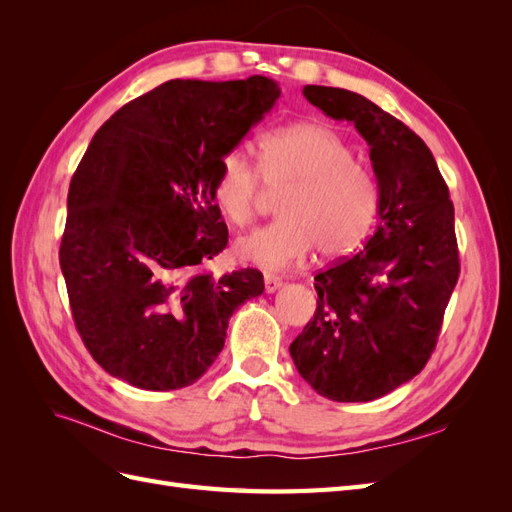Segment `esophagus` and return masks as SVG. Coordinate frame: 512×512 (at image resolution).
<instances>
[{
    "label": "esophagus",
    "mask_w": 512,
    "mask_h": 512,
    "mask_svg": "<svg viewBox=\"0 0 512 512\" xmlns=\"http://www.w3.org/2000/svg\"><path fill=\"white\" fill-rule=\"evenodd\" d=\"M282 284H284L282 277L265 273V290H267V292H275L277 288H282Z\"/></svg>",
    "instance_id": "34e87169"
}]
</instances>
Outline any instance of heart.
<instances>
[{
  "label": "heart",
  "mask_w": 512,
  "mask_h": 512,
  "mask_svg": "<svg viewBox=\"0 0 512 512\" xmlns=\"http://www.w3.org/2000/svg\"><path fill=\"white\" fill-rule=\"evenodd\" d=\"M258 167L228 151L213 177V198L226 218L245 226L262 198V179L284 188L280 218L237 241V256L265 269H284L318 250L333 258L359 245L374 220L376 188L354 164L352 149L318 123H292L258 138Z\"/></svg>",
  "instance_id": "b5f03b06"
}]
</instances>
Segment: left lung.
I'll return each mask as SVG.
<instances>
[{
  "mask_svg": "<svg viewBox=\"0 0 512 512\" xmlns=\"http://www.w3.org/2000/svg\"><path fill=\"white\" fill-rule=\"evenodd\" d=\"M307 102L354 123L378 181V226L363 252L314 280V320L290 344L303 380L333 401H371L412 380L436 348L459 277L455 209L429 147L348 89L305 85Z\"/></svg>",
  "mask_w": 512,
  "mask_h": 512,
  "instance_id": "8db88e82",
  "label": "left lung"
}]
</instances>
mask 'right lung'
<instances>
[{
  "instance_id": "add662e5",
  "label": "right lung",
  "mask_w": 512,
  "mask_h": 512,
  "mask_svg": "<svg viewBox=\"0 0 512 512\" xmlns=\"http://www.w3.org/2000/svg\"><path fill=\"white\" fill-rule=\"evenodd\" d=\"M280 94L260 74L175 79L91 138L70 181L59 265L76 331L111 376L145 391L194 384L222 352L232 312L265 290L256 269H200L228 243L215 168Z\"/></svg>"
}]
</instances>
